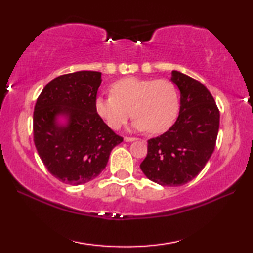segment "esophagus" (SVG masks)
Returning <instances> with one entry per match:
<instances>
[{
	"mask_svg": "<svg viewBox=\"0 0 253 253\" xmlns=\"http://www.w3.org/2000/svg\"><path fill=\"white\" fill-rule=\"evenodd\" d=\"M137 138H135V137H125V138H124V140H125V142H134V140H136Z\"/></svg>",
	"mask_w": 253,
	"mask_h": 253,
	"instance_id": "34e87169",
	"label": "esophagus"
}]
</instances>
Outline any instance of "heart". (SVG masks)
I'll return each instance as SVG.
<instances>
[{"instance_id":"b5f03b06","label":"heart","mask_w":253,"mask_h":253,"mask_svg":"<svg viewBox=\"0 0 253 253\" xmlns=\"http://www.w3.org/2000/svg\"><path fill=\"white\" fill-rule=\"evenodd\" d=\"M111 96L97 97L95 108L111 129L118 130L132 116L134 129L161 134L176 119L177 89L169 79L126 77L110 85Z\"/></svg>"}]
</instances>
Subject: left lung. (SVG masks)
<instances>
[{
	"instance_id": "8db88e82",
	"label": "left lung",
	"mask_w": 253,
	"mask_h": 253,
	"mask_svg": "<svg viewBox=\"0 0 253 253\" xmlns=\"http://www.w3.org/2000/svg\"><path fill=\"white\" fill-rule=\"evenodd\" d=\"M170 80L181 92V107L174 125L148 139L147 155L140 164L151 181L163 186H181L198 175L211 157L220 125L213 96L200 81L173 70Z\"/></svg>"
}]
</instances>
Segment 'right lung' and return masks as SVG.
<instances>
[{
    "instance_id": "add662e5",
    "label": "right lung",
    "mask_w": 253,
    "mask_h": 253,
    "mask_svg": "<svg viewBox=\"0 0 253 253\" xmlns=\"http://www.w3.org/2000/svg\"><path fill=\"white\" fill-rule=\"evenodd\" d=\"M101 72L77 71L45 85L33 111V139L49 172L70 185L91 181L106 168L110 152L123 142L97 114ZM68 122L59 126L56 119Z\"/></svg>"
}]
</instances>
